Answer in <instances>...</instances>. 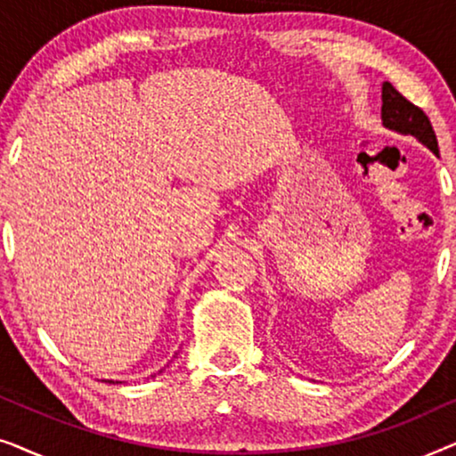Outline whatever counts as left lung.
<instances>
[{
	"mask_svg": "<svg viewBox=\"0 0 456 456\" xmlns=\"http://www.w3.org/2000/svg\"><path fill=\"white\" fill-rule=\"evenodd\" d=\"M382 124L388 130L411 134L438 155V141L429 118L421 108L404 99L390 83L382 85Z\"/></svg>",
	"mask_w": 456,
	"mask_h": 456,
	"instance_id": "8db88e82",
	"label": "left lung"
}]
</instances>
